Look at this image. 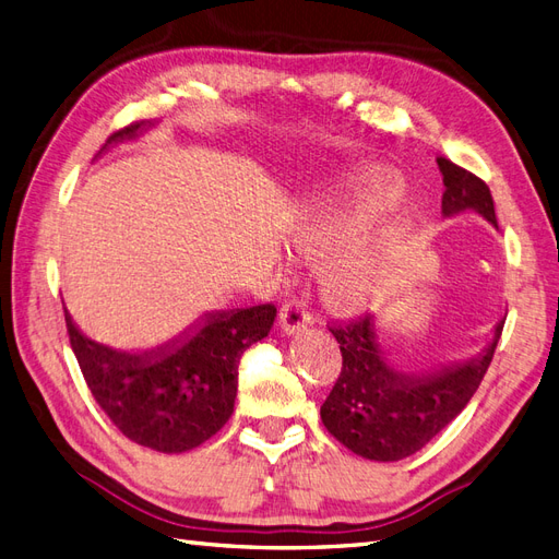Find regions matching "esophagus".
Segmentation results:
<instances>
[{"mask_svg": "<svg viewBox=\"0 0 559 559\" xmlns=\"http://www.w3.org/2000/svg\"><path fill=\"white\" fill-rule=\"evenodd\" d=\"M310 324V312L304 298H292L280 308V326L286 334H298Z\"/></svg>", "mask_w": 559, "mask_h": 559, "instance_id": "1", "label": "esophagus"}]
</instances>
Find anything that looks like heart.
Here are the masks:
<instances>
[{
	"instance_id": "1",
	"label": "heart",
	"mask_w": 559,
	"mask_h": 559,
	"mask_svg": "<svg viewBox=\"0 0 559 559\" xmlns=\"http://www.w3.org/2000/svg\"><path fill=\"white\" fill-rule=\"evenodd\" d=\"M402 192V178L385 167H359L345 176L334 194L312 198L300 204L294 214L296 242L304 251H322L338 245L348 225L334 209L338 198L365 209H379L395 202ZM402 237V223L395 216H381L376 221L373 235L367 247H357L324 270L322 294L326 304L338 310H359L371 304L379 294L390 251Z\"/></svg>"
}]
</instances>
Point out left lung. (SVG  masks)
I'll return each mask as SVG.
<instances>
[{"instance_id": "8db88e82", "label": "left lung", "mask_w": 559, "mask_h": 559, "mask_svg": "<svg viewBox=\"0 0 559 559\" xmlns=\"http://www.w3.org/2000/svg\"><path fill=\"white\" fill-rule=\"evenodd\" d=\"M437 167L444 180V216L473 209L496 225L485 180L447 157H437ZM503 322L496 324L491 345L477 359L430 376H406L388 367L369 314L326 324L338 341L343 367L320 409L324 428L357 456L371 461H402L416 454L475 395L491 365Z\"/></svg>"}]
</instances>
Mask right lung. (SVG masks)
I'll list each match as a JSON object with an SVG mask.
<instances>
[{
	"mask_svg": "<svg viewBox=\"0 0 559 559\" xmlns=\"http://www.w3.org/2000/svg\"><path fill=\"white\" fill-rule=\"evenodd\" d=\"M133 122L108 143L133 135ZM273 304L214 312L186 341L153 353L127 355L88 341L66 312L72 353L94 400L131 442L183 454L214 437L235 409L239 357L267 336Z\"/></svg>",
	"mask_w": 559,
	"mask_h": 559,
	"instance_id": "right-lung-1",
	"label": "right lung"
}]
</instances>
